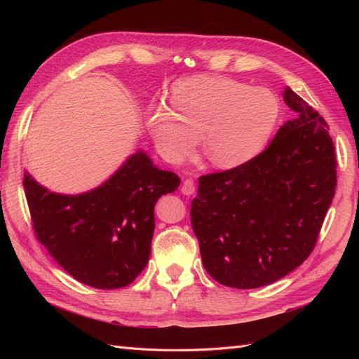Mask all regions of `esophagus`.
I'll return each instance as SVG.
<instances>
[{
  "instance_id": "1",
  "label": "esophagus",
  "mask_w": 359,
  "mask_h": 359,
  "mask_svg": "<svg viewBox=\"0 0 359 359\" xmlns=\"http://www.w3.org/2000/svg\"><path fill=\"white\" fill-rule=\"evenodd\" d=\"M181 191H182V194H186V196H190V194L194 193V182L191 180L184 181L181 186Z\"/></svg>"
}]
</instances>
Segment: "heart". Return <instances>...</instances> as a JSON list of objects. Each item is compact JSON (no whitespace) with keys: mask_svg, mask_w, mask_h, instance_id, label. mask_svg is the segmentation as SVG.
<instances>
[{"mask_svg":"<svg viewBox=\"0 0 359 359\" xmlns=\"http://www.w3.org/2000/svg\"><path fill=\"white\" fill-rule=\"evenodd\" d=\"M170 107L147 111L160 154L181 163L199 142L214 166L232 169L253 160L273 135L280 115L274 93L224 76H194L172 85Z\"/></svg>","mask_w":359,"mask_h":359,"instance_id":"1","label":"heart"}]
</instances>
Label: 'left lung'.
<instances>
[{"label":"left lung","instance_id":"left-lung-1","mask_svg":"<svg viewBox=\"0 0 359 359\" xmlns=\"http://www.w3.org/2000/svg\"><path fill=\"white\" fill-rule=\"evenodd\" d=\"M297 118L243 166L199 178L191 226L214 280L255 289L283 278L313 252L332 202L337 173L325 119L285 86Z\"/></svg>","mask_w":359,"mask_h":359}]
</instances>
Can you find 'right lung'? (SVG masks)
I'll return each mask as SVG.
<instances>
[{"instance_id":"right-lung-1","label":"right lung","mask_w":359,"mask_h":359,"mask_svg":"<svg viewBox=\"0 0 359 359\" xmlns=\"http://www.w3.org/2000/svg\"><path fill=\"white\" fill-rule=\"evenodd\" d=\"M180 182L144 149L130 154L100 186L78 194L55 193L24 173L39 241L73 278L97 289L128 286L142 273L151 255L154 206Z\"/></svg>"}]
</instances>
